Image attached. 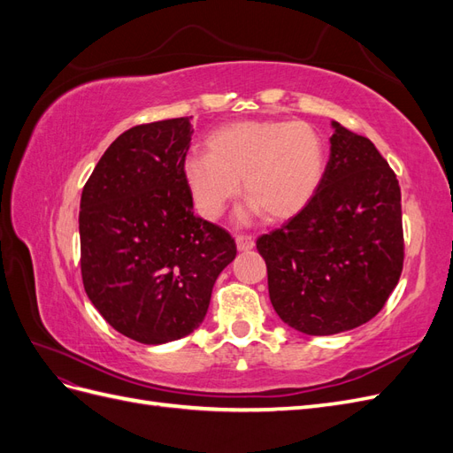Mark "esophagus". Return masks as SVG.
<instances>
[{"mask_svg": "<svg viewBox=\"0 0 453 453\" xmlns=\"http://www.w3.org/2000/svg\"><path fill=\"white\" fill-rule=\"evenodd\" d=\"M238 251H251L255 248V240L251 236H236Z\"/></svg>", "mask_w": 453, "mask_h": 453, "instance_id": "esophagus-1", "label": "esophagus"}]
</instances>
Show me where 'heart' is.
<instances>
[{
  "mask_svg": "<svg viewBox=\"0 0 453 453\" xmlns=\"http://www.w3.org/2000/svg\"><path fill=\"white\" fill-rule=\"evenodd\" d=\"M208 155L193 153L183 175L196 210L217 219L238 195L251 203L242 223L263 215L289 221L318 195L325 180L326 150L319 132L304 120H238L211 132Z\"/></svg>",
  "mask_w": 453,
  "mask_h": 453,
  "instance_id": "1",
  "label": "heart"
}]
</instances>
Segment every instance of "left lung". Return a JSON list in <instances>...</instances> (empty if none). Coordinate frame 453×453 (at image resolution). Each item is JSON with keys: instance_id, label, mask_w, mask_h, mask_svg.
Instances as JSON below:
<instances>
[{"instance_id": "1", "label": "left lung", "mask_w": 453, "mask_h": 453, "mask_svg": "<svg viewBox=\"0 0 453 453\" xmlns=\"http://www.w3.org/2000/svg\"><path fill=\"white\" fill-rule=\"evenodd\" d=\"M331 157L318 195L260 236L270 303L298 333L351 331L383 308L404 258L401 188L365 135L331 122Z\"/></svg>"}]
</instances>
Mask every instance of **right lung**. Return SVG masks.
<instances>
[{
  "mask_svg": "<svg viewBox=\"0 0 453 453\" xmlns=\"http://www.w3.org/2000/svg\"><path fill=\"white\" fill-rule=\"evenodd\" d=\"M193 117L122 132L81 195V272L94 308L149 346L190 334L236 243L195 215L183 162Z\"/></svg>",
  "mask_w": 453,
  "mask_h": 453,
  "instance_id": "obj_1",
  "label": "right lung"
}]
</instances>
